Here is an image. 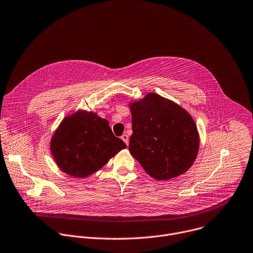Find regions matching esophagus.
Returning a JSON list of instances; mask_svg holds the SVG:
<instances>
[{
	"instance_id": "esophagus-1",
	"label": "esophagus",
	"mask_w": 253,
	"mask_h": 253,
	"mask_svg": "<svg viewBox=\"0 0 253 253\" xmlns=\"http://www.w3.org/2000/svg\"><path fill=\"white\" fill-rule=\"evenodd\" d=\"M121 139L124 141V143H125L126 145H128V144H129V137H128V135L123 134V135L121 136Z\"/></svg>"
}]
</instances>
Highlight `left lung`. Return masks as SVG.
Listing matches in <instances>:
<instances>
[{
    "label": "left lung",
    "instance_id": "1",
    "mask_svg": "<svg viewBox=\"0 0 253 253\" xmlns=\"http://www.w3.org/2000/svg\"><path fill=\"white\" fill-rule=\"evenodd\" d=\"M130 154L152 178L164 181L186 173L194 164L200 138L192 116L156 93L130 104Z\"/></svg>",
    "mask_w": 253,
    "mask_h": 253
}]
</instances>
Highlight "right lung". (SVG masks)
Wrapping results in <instances>:
<instances>
[{"label":"right lung","instance_id":"add662e5","mask_svg":"<svg viewBox=\"0 0 253 253\" xmlns=\"http://www.w3.org/2000/svg\"><path fill=\"white\" fill-rule=\"evenodd\" d=\"M125 148L126 144L114 136L107 120L87 111L65 117L50 142L55 163L74 178L94 174Z\"/></svg>","mask_w":253,"mask_h":253}]
</instances>
